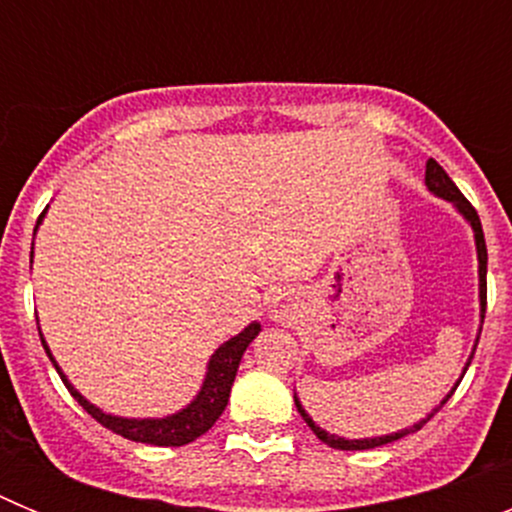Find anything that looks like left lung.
<instances>
[{
  "mask_svg": "<svg viewBox=\"0 0 512 512\" xmlns=\"http://www.w3.org/2000/svg\"><path fill=\"white\" fill-rule=\"evenodd\" d=\"M425 184H428V189H431L433 194H438V197H443V200L454 202V205L459 207L461 215L467 217L469 223H472L474 241H477V256H479V300H482V318H485V310H487V246H485V233H482V223H479L477 210H474L472 202H469L467 197H464V194L459 192V187H456V184L451 182V176L446 174V171L441 169V164H438V161H433V158H428V164H425ZM477 341H479V338H477ZM472 359H474V354H472ZM469 364H472V361H467V369H469ZM456 387H459V382H456ZM456 387H454V390H456ZM454 390H451V395H454ZM451 395H446V400H443L441 405H438V408L433 410L431 415H428V418L420 420V423H415V425H410V428H405V431L390 433V436H379V438H361V441H346V438L333 436V433H328V431H323V428H318V425L312 423L310 415L305 413V408H302V405H300L297 395H295V405H297V413L302 415V420H305V423L310 425L312 433H315V436H318L320 441L328 443V446H333V449H341V451H364V449H377V446H384V443L400 441L402 436H408V433L420 431V428H423V425L428 423V420H431L433 415H436L438 410H441L443 405H446V402H449Z\"/></svg>",
  "mask_w": 512,
  "mask_h": 512,
  "instance_id": "left-lung-1",
  "label": "left lung"
}]
</instances>
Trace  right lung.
Listing matches in <instances>:
<instances>
[{"label": "right lung", "instance_id": "1", "mask_svg": "<svg viewBox=\"0 0 512 512\" xmlns=\"http://www.w3.org/2000/svg\"><path fill=\"white\" fill-rule=\"evenodd\" d=\"M259 330H261L259 323H251L246 330H243V333H238V336L230 338L228 343H223V346L217 348L210 359V366H207L205 384H202V390H200V395H197V400H194L189 408H184L182 413H176V415H171V418H161V420L115 418V415H107V413H102L99 408H94V405H89V402L84 400V397H81L74 387H71L69 379L63 377V372L58 369L56 359L51 356V351H48V346H45L43 338H40V341H43V348H45V354H48V359H51L53 366H56V372L61 374L63 384H66V390L74 395V400L79 402L81 408L87 410V413L92 415L97 423H102L104 428H110V431L117 433V436L130 438V441L151 443V446H187V443L197 441L202 433L210 431L212 425H215V420L223 415L225 405H228L230 387H233L235 372H238V364H241L243 351H246L248 343H251L253 338L259 336Z\"/></svg>", "mask_w": 512, "mask_h": 512}]
</instances>
